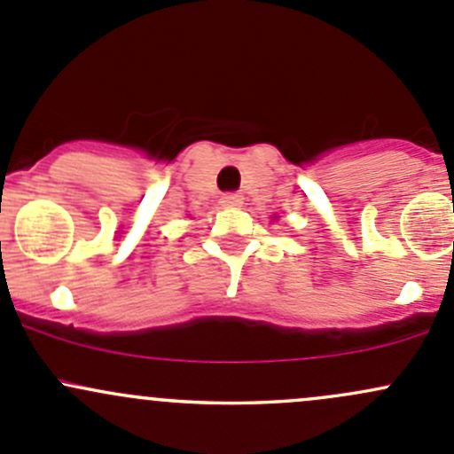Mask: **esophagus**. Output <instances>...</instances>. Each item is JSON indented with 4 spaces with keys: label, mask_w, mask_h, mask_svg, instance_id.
I'll use <instances>...</instances> for the list:
<instances>
[{
    "label": "esophagus",
    "mask_w": 454,
    "mask_h": 454,
    "mask_svg": "<svg viewBox=\"0 0 454 454\" xmlns=\"http://www.w3.org/2000/svg\"><path fill=\"white\" fill-rule=\"evenodd\" d=\"M222 204L223 206H241L244 204V198H241L239 193H226L222 198Z\"/></svg>",
    "instance_id": "esophagus-1"
}]
</instances>
